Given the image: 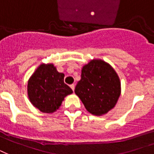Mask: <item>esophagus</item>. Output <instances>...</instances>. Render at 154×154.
Masks as SVG:
<instances>
[{
	"instance_id": "esophagus-1",
	"label": "esophagus",
	"mask_w": 154,
	"mask_h": 154,
	"mask_svg": "<svg viewBox=\"0 0 154 154\" xmlns=\"http://www.w3.org/2000/svg\"><path fill=\"white\" fill-rule=\"evenodd\" d=\"M70 88L74 91V90H75V84H71V85H70Z\"/></svg>"
}]
</instances>
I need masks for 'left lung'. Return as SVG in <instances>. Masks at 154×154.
<instances>
[{
	"mask_svg": "<svg viewBox=\"0 0 154 154\" xmlns=\"http://www.w3.org/2000/svg\"><path fill=\"white\" fill-rule=\"evenodd\" d=\"M88 111L100 116L114 108L121 94L116 71L101 59L91 60L81 70V79L75 89Z\"/></svg>",
	"mask_w": 154,
	"mask_h": 154,
	"instance_id": "left-lung-1",
	"label": "left lung"
}]
</instances>
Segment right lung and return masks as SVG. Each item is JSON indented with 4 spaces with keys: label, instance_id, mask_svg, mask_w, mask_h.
<instances>
[{
    "label": "right lung",
    "instance_id": "1",
    "mask_svg": "<svg viewBox=\"0 0 154 154\" xmlns=\"http://www.w3.org/2000/svg\"><path fill=\"white\" fill-rule=\"evenodd\" d=\"M64 76L52 63L40 65L27 82V95L33 106L43 113L56 111L64 98L73 92L64 83Z\"/></svg>",
    "mask_w": 154,
    "mask_h": 154
}]
</instances>
